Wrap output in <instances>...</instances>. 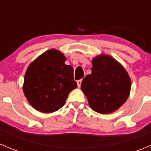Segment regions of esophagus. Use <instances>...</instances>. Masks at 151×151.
Segmentation results:
<instances>
[{
  "mask_svg": "<svg viewBox=\"0 0 151 151\" xmlns=\"http://www.w3.org/2000/svg\"><path fill=\"white\" fill-rule=\"evenodd\" d=\"M81 83H82V80H79L77 81V86L80 87L81 86Z\"/></svg>",
  "mask_w": 151,
  "mask_h": 151,
  "instance_id": "obj_1",
  "label": "esophagus"
}]
</instances>
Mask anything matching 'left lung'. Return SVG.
Wrapping results in <instances>:
<instances>
[{
  "label": "left lung",
  "instance_id": "8db88e82",
  "mask_svg": "<svg viewBox=\"0 0 151 151\" xmlns=\"http://www.w3.org/2000/svg\"><path fill=\"white\" fill-rule=\"evenodd\" d=\"M131 81L126 70L110 56L93 59L91 74L83 80L81 89L90 107L101 114L114 112L126 102Z\"/></svg>",
  "mask_w": 151,
  "mask_h": 151
}]
</instances>
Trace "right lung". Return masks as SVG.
I'll list each match as a JSON object with an SVG mask.
<instances>
[{
  "instance_id": "obj_1",
  "label": "right lung",
  "mask_w": 151,
  "mask_h": 151,
  "mask_svg": "<svg viewBox=\"0 0 151 151\" xmlns=\"http://www.w3.org/2000/svg\"><path fill=\"white\" fill-rule=\"evenodd\" d=\"M64 55L55 49L42 53L28 67L23 90L36 110L50 113L63 107L71 90L77 87L74 69L65 64Z\"/></svg>"
}]
</instances>
